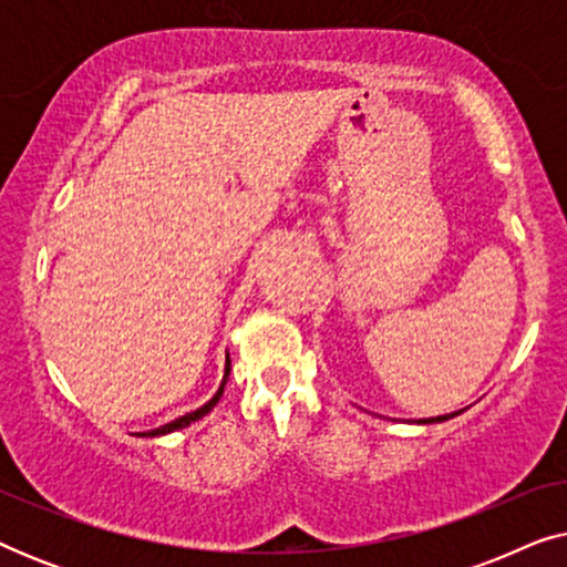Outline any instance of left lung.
<instances>
[{"mask_svg":"<svg viewBox=\"0 0 567 567\" xmlns=\"http://www.w3.org/2000/svg\"><path fill=\"white\" fill-rule=\"evenodd\" d=\"M456 413H452V415H439V417H425V421H421V423H441V421H449V417H454Z\"/></svg>","mask_w":567,"mask_h":567,"instance_id":"obj_1","label":"left lung"}]
</instances>
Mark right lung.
<instances>
[{"label": "right lung", "instance_id": "add662e5", "mask_svg": "<svg viewBox=\"0 0 567 567\" xmlns=\"http://www.w3.org/2000/svg\"><path fill=\"white\" fill-rule=\"evenodd\" d=\"M227 377H229V359H227V369H224V382H221V386H219V392H216L214 398L208 400L204 408L193 410V413L183 415V417H177V421H173V423H165V425H159V429H154V431H150V433H142V436H165V433L181 431V429H185V425H190L193 421H198V417H204L206 413H212L214 405H216V402H219V398H221V394H224V384H227Z\"/></svg>", "mask_w": 567, "mask_h": 567}]
</instances>
